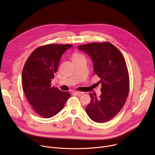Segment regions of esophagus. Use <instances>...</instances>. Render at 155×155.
I'll use <instances>...</instances> for the list:
<instances>
[{
	"label": "esophagus",
	"mask_w": 155,
	"mask_h": 155,
	"mask_svg": "<svg viewBox=\"0 0 155 155\" xmlns=\"http://www.w3.org/2000/svg\"><path fill=\"white\" fill-rule=\"evenodd\" d=\"M74 94H76L77 96H81L82 94H84V93H83V92H80V91H75V92H74Z\"/></svg>",
	"instance_id": "obj_1"
}]
</instances>
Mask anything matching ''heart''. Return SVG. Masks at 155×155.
I'll list each match as a JSON object with an SVG mask.
<instances>
[{"instance_id": "obj_1", "label": "heart", "mask_w": 155, "mask_h": 155, "mask_svg": "<svg viewBox=\"0 0 155 155\" xmlns=\"http://www.w3.org/2000/svg\"><path fill=\"white\" fill-rule=\"evenodd\" d=\"M81 55L80 54H75L74 55V58H77V57H78V56H80Z\"/></svg>"}]
</instances>
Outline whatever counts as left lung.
<instances>
[{"label": "left lung", "mask_w": 155, "mask_h": 155, "mask_svg": "<svg viewBox=\"0 0 155 155\" xmlns=\"http://www.w3.org/2000/svg\"><path fill=\"white\" fill-rule=\"evenodd\" d=\"M78 49L92 59L94 72L101 78L98 83L102 85L99 97L90 93L91 101L86 107V112L94 122L108 121L120 112L127 97L129 78L124 58L108 42L86 44Z\"/></svg>", "instance_id": "obj_1"}]
</instances>
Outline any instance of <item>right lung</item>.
Instances as JSON below:
<instances>
[{"label": "right lung", "instance_id": "obj_1", "mask_svg": "<svg viewBox=\"0 0 155 155\" xmlns=\"http://www.w3.org/2000/svg\"><path fill=\"white\" fill-rule=\"evenodd\" d=\"M72 45L50 44L35 49L26 61L22 72V86L30 104L40 116L49 118L58 114L71 97L68 91L51 87L64 52Z\"/></svg>", "mask_w": 155, "mask_h": 155}]
</instances>
